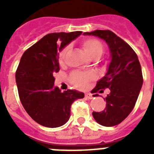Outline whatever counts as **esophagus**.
<instances>
[{"label":"esophagus","mask_w":154,"mask_h":154,"mask_svg":"<svg viewBox=\"0 0 154 154\" xmlns=\"http://www.w3.org/2000/svg\"><path fill=\"white\" fill-rule=\"evenodd\" d=\"M85 97L87 99H92L93 98V96H92V94L90 93H85Z\"/></svg>","instance_id":"esophagus-1"}]
</instances>
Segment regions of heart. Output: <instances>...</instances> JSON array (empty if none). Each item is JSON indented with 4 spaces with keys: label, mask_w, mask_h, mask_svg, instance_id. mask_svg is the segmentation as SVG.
Instances as JSON below:
<instances>
[{
    "label": "heart",
    "mask_w": 154,
    "mask_h": 154,
    "mask_svg": "<svg viewBox=\"0 0 154 154\" xmlns=\"http://www.w3.org/2000/svg\"><path fill=\"white\" fill-rule=\"evenodd\" d=\"M82 46L85 51L89 57H94L96 56H101L103 52V45L99 40L94 38H87L82 42ZM69 51V46L65 47L60 52L59 54V60L63 62L65 60L66 55ZM95 78V73L93 72H82L79 71L73 72L70 76V80L75 86L79 89L86 88L89 82Z\"/></svg>",
    "instance_id": "b5f03b06"
}]
</instances>
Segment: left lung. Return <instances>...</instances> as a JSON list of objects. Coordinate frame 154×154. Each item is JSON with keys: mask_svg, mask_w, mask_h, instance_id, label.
Wrapping results in <instances>:
<instances>
[{"mask_svg": "<svg viewBox=\"0 0 154 154\" xmlns=\"http://www.w3.org/2000/svg\"><path fill=\"white\" fill-rule=\"evenodd\" d=\"M84 35L101 38L109 49L111 61L107 72L97 82L92 93H102L106 88L109 89L110 93L105 99V109L93 112V116L103 126H114L129 116L136 104L143 84L141 65L134 49L112 31L95 30L84 32Z\"/></svg>", "mask_w": 154, "mask_h": 154, "instance_id": "1", "label": "left lung"}]
</instances>
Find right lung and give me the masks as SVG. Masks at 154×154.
I'll use <instances>...</instances> for the list:
<instances>
[{"label": "right lung", "instance_id": "1", "mask_svg": "<svg viewBox=\"0 0 154 154\" xmlns=\"http://www.w3.org/2000/svg\"><path fill=\"white\" fill-rule=\"evenodd\" d=\"M82 31L45 35L24 53L16 82L20 102L38 124L49 128L65 125L70 117L72 102L85 94L75 89L62 93L54 86L53 75L59 72V52L82 34Z\"/></svg>", "mask_w": 154, "mask_h": 154}]
</instances>
